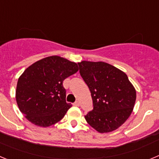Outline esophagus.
<instances>
[{
    "mask_svg": "<svg viewBox=\"0 0 159 159\" xmlns=\"http://www.w3.org/2000/svg\"><path fill=\"white\" fill-rule=\"evenodd\" d=\"M73 105H74V106H75V107H79V106H80V102H79L78 101H75V102L73 103Z\"/></svg>",
    "mask_w": 159,
    "mask_h": 159,
    "instance_id": "esophagus-1",
    "label": "esophagus"
}]
</instances>
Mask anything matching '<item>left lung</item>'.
Returning <instances> with one entry per match:
<instances>
[{
  "label": "left lung",
  "instance_id": "1",
  "mask_svg": "<svg viewBox=\"0 0 159 159\" xmlns=\"http://www.w3.org/2000/svg\"><path fill=\"white\" fill-rule=\"evenodd\" d=\"M81 77L89 88L93 110L86 121L99 133L119 128L130 116L136 91L126 73L105 62L78 63Z\"/></svg>",
  "mask_w": 159,
  "mask_h": 159
}]
</instances>
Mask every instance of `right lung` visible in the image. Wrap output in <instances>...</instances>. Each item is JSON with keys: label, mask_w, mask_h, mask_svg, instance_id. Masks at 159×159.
Wrapping results in <instances>:
<instances>
[{"label": "right lung", "mask_w": 159, "mask_h": 159, "mask_svg": "<svg viewBox=\"0 0 159 159\" xmlns=\"http://www.w3.org/2000/svg\"><path fill=\"white\" fill-rule=\"evenodd\" d=\"M79 70L76 63L58 56L38 60L18 79L16 100L29 122L47 127L58 123L71 107L63 81Z\"/></svg>", "instance_id": "1"}]
</instances>
